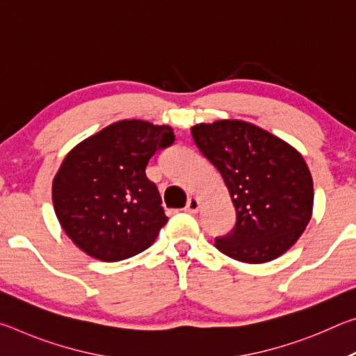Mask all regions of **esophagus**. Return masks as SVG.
Segmentation results:
<instances>
[{"mask_svg":"<svg viewBox=\"0 0 356 356\" xmlns=\"http://www.w3.org/2000/svg\"><path fill=\"white\" fill-rule=\"evenodd\" d=\"M200 207H201L200 200H196V197H190L188 202H186L185 210H186V212H190V213H197Z\"/></svg>","mask_w":356,"mask_h":356,"instance_id":"34e87169","label":"esophagus"}]
</instances>
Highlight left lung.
Here are the masks:
<instances>
[{"mask_svg": "<svg viewBox=\"0 0 356 356\" xmlns=\"http://www.w3.org/2000/svg\"><path fill=\"white\" fill-rule=\"evenodd\" d=\"M193 143L220 171L237 212L236 227L216 238L222 254L246 264L273 261L311 221L314 185L297 149L242 119L191 127Z\"/></svg>", "mask_w": 356, "mask_h": 356, "instance_id": "obj_1", "label": "left lung"}]
</instances>
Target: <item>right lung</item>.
I'll return each mask as SVG.
<instances>
[{
    "mask_svg": "<svg viewBox=\"0 0 356 356\" xmlns=\"http://www.w3.org/2000/svg\"><path fill=\"white\" fill-rule=\"evenodd\" d=\"M174 141L170 125L122 119L65 155L51 185L59 225L72 242L102 262L147 250L166 225L161 197L146 168Z\"/></svg>",
    "mask_w": 356,
    "mask_h": 356,
    "instance_id": "obj_1",
    "label": "right lung"
}]
</instances>
